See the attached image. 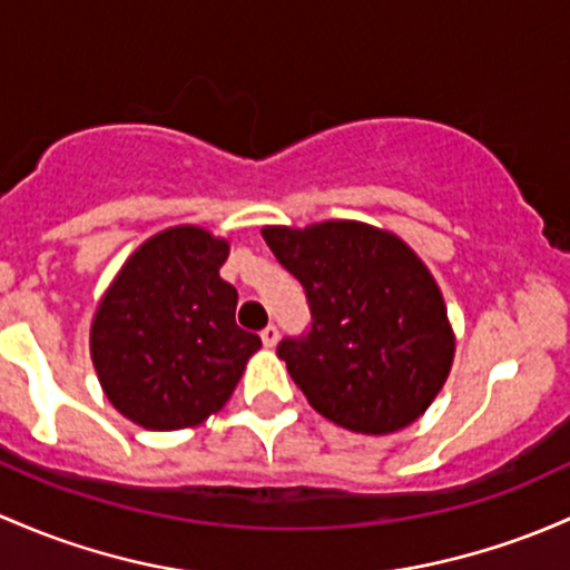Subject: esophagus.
<instances>
[{
  "instance_id": "34e87169",
  "label": "esophagus",
  "mask_w": 570,
  "mask_h": 570,
  "mask_svg": "<svg viewBox=\"0 0 570 570\" xmlns=\"http://www.w3.org/2000/svg\"><path fill=\"white\" fill-rule=\"evenodd\" d=\"M262 344H265L267 350H273V346L278 344V327H275V325H267L265 331H262Z\"/></svg>"
}]
</instances>
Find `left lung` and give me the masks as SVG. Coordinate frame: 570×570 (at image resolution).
I'll return each mask as SVG.
<instances>
[{
	"mask_svg": "<svg viewBox=\"0 0 570 570\" xmlns=\"http://www.w3.org/2000/svg\"><path fill=\"white\" fill-rule=\"evenodd\" d=\"M262 237L311 305L308 335L278 344L308 404L357 434L415 423L456 355L445 297L421 256L363 220L265 226Z\"/></svg>",
	"mask_w": 570,
	"mask_h": 570,
	"instance_id": "1",
	"label": "left lung"
}]
</instances>
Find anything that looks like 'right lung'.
<instances>
[{"label":"right lung","instance_id":"1","mask_svg":"<svg viewBox=\"0 0 570 570\" xmlns=\"http://www.w3.org/2000/svg\"><path fill=\"white\" fill-rule=\"evenodd\" d=\"M229 239L169 226L128 256L100 297L89 355L114 410L149 431L194 429L224 410L262 346L235 322L220 278Z\"/></svg>","mask_w":570,"mask_h":570}]
</instances>
